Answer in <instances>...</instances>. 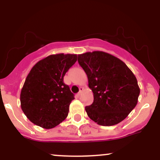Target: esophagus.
Wrapping results in <instances>:
<instances>
[{
    "label": "esophagus",
    "instance_id": "1",
    "mask_svg": "<svg viewBox=\"0 0 160 160\" xmlns=\"http://www.w3.org/2000/svg\"><path fill=\"white\" fill-rule=\"evenodd\" d=\"M82 91H83V88L80 87V91H79V92L78 93V95H79V96H80V95H81Z\"/></svg>",
    "mask_w": 160,
    "mask_h": 160
}]
</instances>
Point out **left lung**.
<instances>
[{"mask_svg": "<svg viewBox=\"0 0 160 160\" xmlns=\"http://www.w3.org/2000/svg\"><path fill=\"white\" fill-rule=\"evenodd\" d=\"M94 95L85 108L92 120L100 126H113L127 117L138 103L140 88L128 66L117 57L102 51L78 55Z\"/></svg>", "mask_w": 160, "mask_h": 160, "instance_id": "obj_1", "label": "left lung"}]
</instances>
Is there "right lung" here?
<instances>
[{"label": "right lung", "mask_w": 160, "mask_h": 160, "mask_svg": "<svg viewBox=\"0 0 160 160\" xmlns=\"http://www.w3.org/2000/svg\"><path fill=\"white\" fill-rule=\"evenodd\" d=\"M77 60L76 54L59 53L46 57L34 65L20 94L22 110L31 122L48 129L68 117L74 95L63 80Z\"/></svg>", "instance_id": "right-lung-1"}]
</instances>
